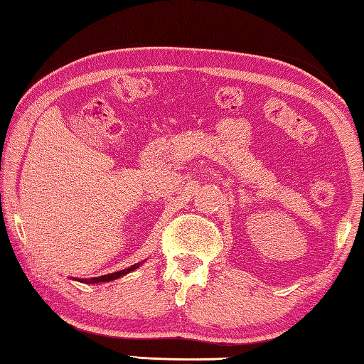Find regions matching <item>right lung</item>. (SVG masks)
I'll return each mask as SVG.
<instances>
[{"instance_id":"obj_1","label":"right lung","mask_w":364,"mask_h":364,"mask_svg":"<svg viewBox=\"0 0 364 364\" xmlns=\"http://www.w3.org/2000/svg\"><path fill=\"white\" fill-rule=\"evenodd\" d=\"M139 265L141 264H134V265H131V267H128V269L119 270V272H113V274H107V275H100V277H92V279H80L79 282H84V284H100V282L117 280V279H119V277H123L126 274L132 272V270H136L137 267H139Z\"/></svg>"}]
</instances>
